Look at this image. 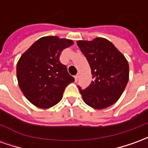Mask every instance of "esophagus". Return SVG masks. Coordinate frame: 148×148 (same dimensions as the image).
<instances>
[{"instance_id":"1","label":"esophagus","mask_w":148,"mask_h":148,"mask_svg":"<svg viewBox=\"0 0 148 148\" xmlns=\"http://www.w3.org/2000/svg\"><path fill=\"white\" fill-rule=\"evenodd\" d=\"M74 80H75V82H77V80H78V75H75L74 76Z\"/></svg>"}]
</instances>
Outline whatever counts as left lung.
Listing matches in <instances>:
<instances>
[{"label":"left lung","instance_id":"obj_1","mask_svg":"<svg viewBox=\"0 0 148 148\" xmlns=\"http://www.w3.org/2000/svg\"><path fill=\"white\" fill-rule=\"evenodd\" d=\"M88 60L93 81L86 90L79 88L85 103L93 109H106L117 101L129 79V65L124 55L109 40L97 37L77 40Z\"/></svg>","mask_w":148,"mask_h":148}]
</instances>
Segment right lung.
I'll return each instance as SVG.
<instances>
[{
  "label": "right lung",
  "mask_w": 148,
  "mask_h": 148,
  "mask_svg": "<svg viewBox=\"0 0 148 148\" xmlns=\"http://www.w3.org/2000/svg\"><path fill=\"white\" fill-rule=\"evenodd\" d=\"M74 41L50 36L40 38L17 62L18 85L25 97L40 109H48L61 101L65 88L74 82L66 66L59 61L64 49Z\"/></svg>",
  "instance_id": "1"
}]
</instances>
